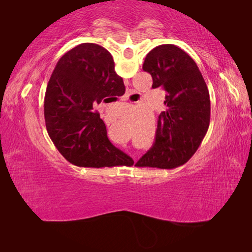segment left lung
<instances>
[{"label": "left lung", "mask_w": 252, "mask_h": 252, "mask_svg": "<svg viewBox=\"0 0 252 252\" xmlns=\"http://www.w3.org/2000/svg\"><path fill=\"white\" fill-rule=\"evenodd\" d=\"M143 71L150 73L152 88L165 91L152 148L136 167L174 169L198 150L210 123V95L197 63L173 44L157 46L147 54Z\"/></svg>", "instance_id": "8db88e82"}]
</instances>
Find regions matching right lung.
Segmentation results:
<instances>
[{
	"mask_svg": "<svg viewBox=\"0 0 252 252\" xmlns=\"http://www.w3.org/2000/svg\"><path fill=\"white\" fill-rule=\"evenodd\" d=\"M123 90L112 55L101 45L82 43L59 60L46 87L44 119L51 140L70 163L87 168L133 163L110 142L103 120L93 111L95 103L117 100Z\"/></svg>",
	"mask_w": 252,
	"mask_h": 252,
	"instance_id": "add662e5",
	"label": "right lung"
}]
</instances>
